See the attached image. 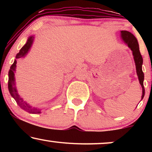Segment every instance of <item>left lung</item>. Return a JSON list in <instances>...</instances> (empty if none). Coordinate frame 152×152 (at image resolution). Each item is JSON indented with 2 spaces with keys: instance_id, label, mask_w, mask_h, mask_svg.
Wrapping results in <instances>:
<instances>
[{
  "instance_id": "1",
  "label": "left lung",
  "mask_w": 152,
  "mask_h": 152,
  "mask_svg": "<svg viewBox=\"0 0 152 152\" xmlns=\"http://www.w3.org/2000/svg\"><path fill=\"white\" fill-rule=\"evenodd\" d=\"M121 38L124 43L128 46L129 48L132 50V53L134 56V61H135L136 70H137V74L139 78V83L142 87V99L144 98V94H145V90L144 87V75L142 71V64H143V58L142 55H141L140 51H139V46L138 43L137 39L133 34H131L130 32L127 31H121Z\"/></svg>"
}]
</instances>
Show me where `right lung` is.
<instances>
[{"label":"right lung","mask_w":152,"mask_h":152,"mask_svg":"<svg viewBox=\"0 0 152 152\" xmlns=\"http://www.w3.org/2000/svg\"><path fill=\"white\" fill-rule=\"evenodd\" d=\"M34 36H31L28 38L27 42H26V44L20 48L19 53L16 54L15 58H20L25 56L26 54L28 53V52L29 51V50H30L31 47L33 44V42H34ZM16 60H15L13 64L10 66L9 72H8V90H9L10 95L14 98L15 102H17V104H18L19 106L21 109L25 110L26 111H28V112L31 113V114H40L41 113V110L37 109V108L32 107L28 103H26L25 101H23V99L18 95L16 87H15L14 77V72L15 71V68H16Z\"/></svg>","instance_id":"obj_1"}]
</instances>
